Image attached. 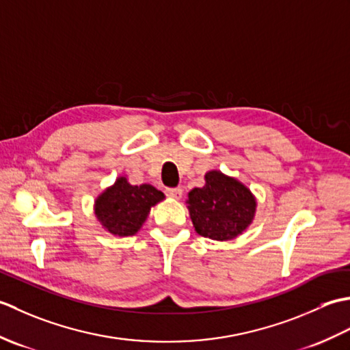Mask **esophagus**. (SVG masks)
Masks as SVG:
<instances>
[{
    "label": "esophagus",
    "instance_id": "obj_1",
    "mask_svg": "<svg viewBox=\"0 0 350 350\" xmlns=\"http://www.w3.org/2000/svg\"><path fill=\"white\" fill-rule=\"evenodd\" d=\"M182 189L180 188H168L167 191H165V194L168 196V197H171V198H174V200H180V197H182Z\"/></svg>",
    "mask_w": 350,
    "mask_h": 350
}]
</instances>
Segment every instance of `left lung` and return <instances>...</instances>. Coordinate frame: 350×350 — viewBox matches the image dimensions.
Listing matches in <instances>:
<instances>
[{"label": "left lung", "instance_id": "8db88e82", "mask_svg": "<svg viewBox=\"0 0 350 350\" xmlns=\"http://www.w3.org/2000/svg\"><path fill=\"white\" fill-rule=\"evenodd\" d=\"M203 188L188 196V209L196 232L213 241H230L242 234L256 213V198L239 180L209 171Z\"/></svg>", "mask_w": 350, "mask_h": 350}]
</instances>
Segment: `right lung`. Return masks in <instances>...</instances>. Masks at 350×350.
I'll return each mask as SVG.
<instances>
[{
	"mask_svg": "<svg viewBox=\"0 0 350 350\" xmlns=\"http://www.w3.org/2000/svg\"><path fill=\"white\" fill-rule=\"evenodd\" d=\"M165 198L152 185H131L118 177L94 203V213L103 228L116 236H133L143 226L150 207Z\"/></svg>",
	"mask_w": 350,
	"mask_h": 350,
	"instance_id": "obj_1",
	"label": "right lung"
}]
</instances>
